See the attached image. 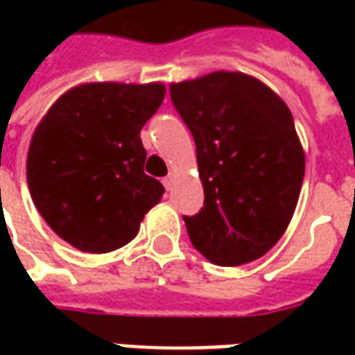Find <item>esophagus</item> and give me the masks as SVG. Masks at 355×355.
<instances>
[{"instance_id":"esophagus-1","label":"esophagus","mask_w":355,"mask_h":355,"mask_svg":"<svg viewBox=\"0 0 355 355\" xmlns=\"http://www.w3.org/2000/svg\"><path fill=\"white\" fill-rule=\"evenodd\" d=\"M173 180H175V177H173V175L163 178V186H165V190H171V188H173Z\"/></svg>"}]
</instances>
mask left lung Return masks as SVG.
Masks as SVG:
<instances>
[{"instance_id":"8db88e82","label":"left lung","mask_w":355,"mask_h":355,"mask_svg":"<svg viewBox=\"0 0 355 355\" xmlns=\"http://www.w3.org/2000/svg\"><path fill=\"white\" fill-rule=\"evenodd\" d=\"M193 135L205 201L184 216L192 245L216 266H241L279 241L304 178V150L287 104L261 80L213 72L171 83Z\"/></svg>"}]
</instances>
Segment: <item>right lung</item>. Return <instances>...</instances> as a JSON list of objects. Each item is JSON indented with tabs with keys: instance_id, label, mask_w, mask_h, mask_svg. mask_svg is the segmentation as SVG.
<instances>
[{
	"instance_id": "obj_1",
	"label": "right lung",
	"mask_w": 355,
	"mask_h": 355,
	"mask_svg": "<svg viewBox=\"0 0 355 355\" xmlns=\"http://www.w3.org/2000/svg\"><path fill=\"white\" fill-rule=\"evenodd\" d=\"M163 83H83L35 127L26 178L51 230L85 253L127 245L163 186L144 173L140 129L162 106Z\"/></svg>"
}]
</instances>
